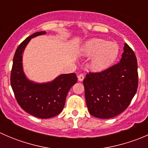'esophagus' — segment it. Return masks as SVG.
Segmentation results:
<instances>
[{"label":"esophagus","mask_w":148,"mask_h":148,"mask_svg":"<svg viewBox=\"0 0 148 148\" xmlns=\"http://www.w3.org/2000/svg\"><path fill=\"white\" fill-rule=\"evenodd\" d=\"M84 78V75L83 74H79V75H78V80L79 82L83 81Z\"/></svg>","instance_id":"34e87169"}]
</instances>
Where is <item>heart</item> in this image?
I'll return each instance as SVG.
<instances>
[{
    "label": "heart",
    "mask_w": 148,
    "mask_h": 148,
    "mask_svg": "<svg viewBox=\"0 0 148 148\" xmlns=\"http://www.w3.org/2000/svg\"><path fill=\"white\" fill-rule=\"evenodd\" d=\"M120 47L115 42H108L101 38H93L86 41L81 49L83 56H92L90 67L100 71L108 68L117 59Z\"/></svg>",
    "instance_id": "b5f03b06"
}]
</instances>
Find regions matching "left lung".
Listing matches in <instances>:
<instances>
[{
  "instance_id": "obj_1",
  "label": "left lung",
  "mask_w": 148,
  "mask_h": 148,
  "mask_svg": "<svg viewBox=\"0 0 148 148\" xmlns=\"http://www.w3.org/2000/svg\"><path fill=\"white\" fill-rule=\"evenodd\" d=\"M85 99L89 113L109 119L125 111L138 86L137 58L125 43L120 62L99 72H89L84 79Z\"/></svg>"
}]
</instances>
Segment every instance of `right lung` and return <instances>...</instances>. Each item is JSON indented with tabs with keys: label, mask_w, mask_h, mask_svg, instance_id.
<instances>
[{
	"label": "right lung",
	"mask_w": 148,
	"mask_h": 148,
	"mask_svg": "<svg viewBox=\"0 0 148 148\" xmlns=\"http://www.w3.org/2000/svg\"><path fill=\"white\" fill-rule=\"evenodd\" d=\"M46 34L39 31L27 37L18 46L10 73V84L18 104L28 114L41 119L58 115L63 110L66 97L77 83L76 74H62L53 82L35 84L26 79L22 69V53L31 38Z\"/></svg>",
	"instance_id": "1"
}]
</instances>
